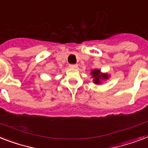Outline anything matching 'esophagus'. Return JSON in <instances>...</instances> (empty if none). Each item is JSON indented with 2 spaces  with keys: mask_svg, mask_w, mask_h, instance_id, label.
<instances>
[{
  "mask_svg": "<svg viewBox=\"0 0 148 148\" xmlns=\"http://www.w3.org/2000/svg\"><path fill=\"white\" fill-rule=\"evenodd\" d=\"M69 67L71 68H77L78 65L77 64H69Z\"/></svg>",
  "mask_w": 148,
  "mask_h": 148,
  "instance_id": "obj_1",
  "label": "esophagus"
}]
</instances>
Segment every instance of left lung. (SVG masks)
Listing matches in <instances>:
<instances>
[{
    "label": "left lung",
    "instance_id": "8db88e82",
    "mask_svg": "<svg viewBox=\"0 0 148 148\" xmlns=\"http://www.w3.org/2000/svg\"><path fill=\"white\" fill-rule=\"evenodd\" d=\"M91 74H93V77H94V82L96 84H99L100 80L102 79H107V74H100V71L99 70H95L91 72Z\"/></svg>",
    "mask_w": 148,
    "mask_h": 148
}]
</instances>
